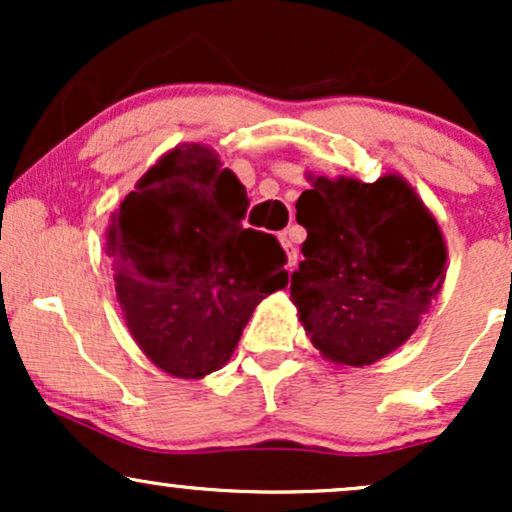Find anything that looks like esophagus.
<instances>
[{
    "label": "esophagus",
    "mask_w": 512,
    "mask_h": 512,
    "mask_svg": "<svg viewBox=\"0 0 512 512\" xmlns=\"http://www.w3.org/2000/svg\"><path fill=\"white\" fill-rule=\"evenodd\" d=\"M279 240H281V245H284L286 255H289V267L293 269V267H296V264H298V250H296V245H293V240H291L289 233H281Z\"/></svg>",
    "instance_id": "1"
}]
</instances>
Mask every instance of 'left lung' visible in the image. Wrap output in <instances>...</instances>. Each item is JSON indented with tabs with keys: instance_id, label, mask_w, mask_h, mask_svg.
Wrapping results in <instances>:
<instances>
[{
	"instance_id": "8db88e82",
	"label": "left lung",
	"mask_w": 512,
	"mask_h": 512,
	"mask_svg": "<svg viewBox=\"0 0 512 512\" xmlns=\"http://www.w3.org/2000/svg\"><path fill=\"white\" fill-rule=\"evenodd\" d=\"M308 231L291 298L320 354L370 366L402 346L445 279L436 219L397 175L315 178L296 202Z\"/></svg>"
}]
</instances>
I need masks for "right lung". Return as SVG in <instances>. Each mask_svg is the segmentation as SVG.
<instances>
[{
	"label": "right lung",
	"mask_w": 512,
	"mask_h": 512,
	"mask_svg": "<svg viewBox=\"0 0 512 512\" xmlns=\"http://www.w3.org/2000/svg\"><path fill=\"white\" fill-rule=\"evenodd\" d=\"M250 199L209 146L168 151L122 199L105 252L134 342L158 368L204 378L228 361L252 310L284 289L286 252L243 228Z\"/></svg>",
	"instance_id": "add662e5"
}]
</instances>
